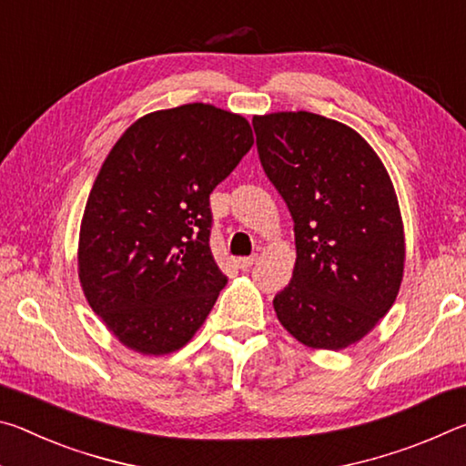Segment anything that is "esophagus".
I'll use <instances>...</instances> for the list:
<instances>
[{
	"mask_svg": "<svg viewBox=\"0 0 466 466\" xmlns=\"http://www.w3.org/2000/svg\"><path fill=\"white\" fill-rule=\"evenodd\" d=\"M257 263V255H250V257H240L238 261H236V265H238V269L242 271H248L252 265Z\"/></svg>",
	"mask_w": 466,
	"mask_h": 466,
	"instance_id": "34e87169",
	"label": "esophagus"
}]
</instances>
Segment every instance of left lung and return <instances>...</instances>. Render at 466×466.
I'll use <instances>...</instances> for the list:
<instances>
[{"mask_svg": "<svg viewBox=\"0 0 466 466\" xmlns=\"http://www.w3.org/2000/svg\"><path fill=\"white\" fill-rule=\"evenodd\" d=\"M252 127L265 175L294 219V275L273 309L299 343L343 350L390 310L403 279V219L389 172L360 133L327 116L271 113Z\"/></svg>", "mask_w": 466, "mask_h": 466, "instance_id": "8db88e82", "label": "left lung"}]
</instances>
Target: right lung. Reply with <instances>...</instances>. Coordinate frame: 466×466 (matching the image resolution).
I'll use <instances>...</instances> for the list:
<instances>
[{
	"label": "right lung",
	"mask_w": 466,
	"mask_h": 466,
	"mask_svg": "<svg viewBox=\"0 0 466 466\" xmlns=\"http://www.w3.org/2000/svg\"><path fill=\"white\" fill-rule=\"evenodd\" d=\"M255 144L248 121L203 102L141 116L86 203L77 269L92 310L129 350L191 341L226 275L209 248V195Z\"/></svg>",
	"instance_id": "add662e5"
}]
</instances>
